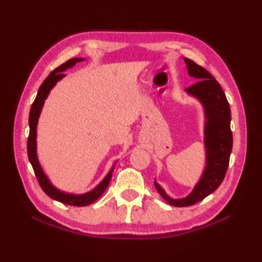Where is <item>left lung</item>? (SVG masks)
<instances>
[{"label":"left lung","instance_id":"left-lung-1","mask_svg":"<svg viewBox=\"0 0 262 262\" xmlns=\"http://www.w3.org/2000/svg\"><path fill=\"white\" fill-rule=\"evenodd\" d=\"M188 73L199 80L186 89V92L197 98L205 110L206 166L197 185L187 197L173 199L166 194L157 181L154 186L166 203L176 207H186L203 200L214 192L224 180L232 152L231 109L223 89L207 70L191 59L185 58Z\"/></svg>","mask_w":262,"mask_h":262}]
</instances>
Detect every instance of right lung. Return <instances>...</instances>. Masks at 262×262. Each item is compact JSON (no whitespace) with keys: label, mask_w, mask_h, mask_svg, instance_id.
I'll return each instance as SVG.
<instances>
[{"label":"right lung","mask_w":262,"mask_h":262,"mask_svg":"<svg viewBox=\"0 0 262 262\" xmlns=\"http://www.w3.org/2000/svg\"><path fill=\"white\" fill-rule=\"evenodd\" d=\"M84 58H72L68 62L58 66L57 69H55L51 74L48 75L47 79L42 82L37 93V97L33 101L30 114H29V137H28V143H27V151H28V158H29L30 163L32 165V169L35 171V174L37 177V180L40 185L41 189L47 196L51 197L52 199L57 200L59 203H63L66 205L71 206H88L92 203L96 202L98 198L101 197V194L104 192L105 189H107L109 182L111 180V177H113L114 172V166L111 170L108 172V174L104 177V179L99 183V185L92 189L91 191L82 194H73V193H68L64 191H60L59 189L53 186V183L49 181L45 172L42 171V168L40 163H39L38 158H37V125H38V118L40 116L42 105L45 103V100L47 99L49 92H51L52 89L55 86V84L62 80L65 76L62 72L66 71L68 69H71L72 66H74L77 62H82Z\"/></svg>","instance_id":"right-lung-1"}]
</instances>
